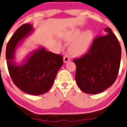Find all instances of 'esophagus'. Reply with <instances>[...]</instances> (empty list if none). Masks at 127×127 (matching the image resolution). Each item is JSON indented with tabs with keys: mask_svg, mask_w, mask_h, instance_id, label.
Listing matches in <instances>:
<instances>
[{
	"mask_svg": "<svg viewBox=\"0 0 127 127\" xmlns=\"http://www.w3.org/2000/svg\"><path fill=\"white\" fill-rule=\"evenodd\" d=\"M63 61H64V62L65 63L69 62V61H70V58L69 57V56L65 55L64 56V58H63Z\"/></svg>",
	"mask_w": 127,
	"mask_h": 127,
	"instance_id": "1",
	"label": "esophagus"
}]
</instances>
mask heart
Returning a JSON list of instances; mask_svg holds the SVG:
<instances>
[{
	"label": "heart",
	"mask_w": 127,
	"mask_h": 127,
	"mask_svg": "<svg viewBox=\"0 0 127 127\" xmlns=\"http://www.w3.org/2000/svg\"><path fill=\"white\" fill-rule=\"evenodd\" d=\"M93 38V33L90 31L83 33L81 30H76L69 39L71 41H76L71 47V51L75 54L84 53L89 49Z\"/></svg>",
	"instance_id": "heart-1"
}]
</instances>
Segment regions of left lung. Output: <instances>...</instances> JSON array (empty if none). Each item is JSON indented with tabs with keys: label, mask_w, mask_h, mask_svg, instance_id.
Masks as SVG:
<instances>
[{
	"label": "left lung",
	"mask_w": 127,
	"mask_h": 127,
	"mask_svg": "<svg viewBox=\"0 0 127 127\" xmlns=\"http://www.w3.org/2000/svg\"><path fill=\"white\" fill-rule=\"evenodd\" d=\"M104 31L106 35L95 37L87 53L73 60L76 83L87 94L103 92L113 84L119 71L121 46L110 28Z\"/></svg>",
	"instance_id": "8db88e82"
}]
</instances>
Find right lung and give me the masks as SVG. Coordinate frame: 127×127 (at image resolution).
Returning <instances> with one entry per match:
<instances>
[{"label": "right lung", "mask_w": 127, "mask_h": 127, "mask_svg": "<svg viewBox=\"0 0 127 127\" xmlns=\"http://www.w3.org/2000/svg\"><path fill=\"white\" fill-rule=\"evenodd\" d=\"M33 30L32 25L28 23L19 27L8 42L5 55L8 70L14 83L26 93L38 95L51 89L63 64V58L60 54L40 47L30 53L21 63H17L14 60L17 47Z\"/></svg>", "instance_id": "right-lung-1"}]
</instances>
